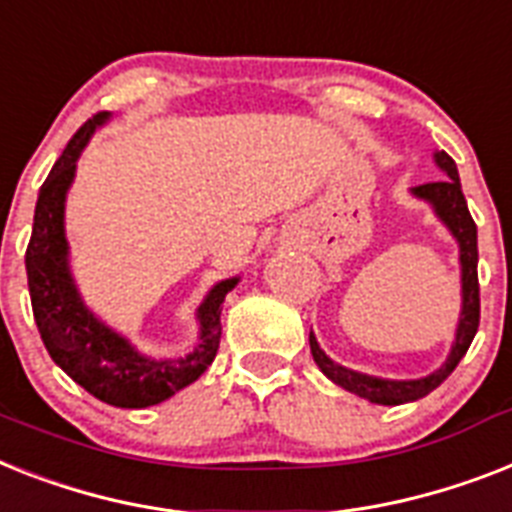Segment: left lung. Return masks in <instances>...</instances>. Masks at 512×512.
Listing matches in <instances>:
<instances>
[{"mask_svg": "<svg viewBox=\"0 0 512 512\" xmlns=\"http://www.w3.org/2000/svg\"><path fill=\"white\" fill-rule=\"evenodd\" d=\"M436 165L447 173L442 181H431V184L415 186V197L431 202L436 215L444 220V226L450 228L452 236L460 244V265H463V313H460L458 334H455V344L447 357V363L426 378H415V381H386V378L363 376V373L347 371L342 365H336L326 352L318 347L313 331H310V350H313L315 363L326 373L334 384H339L347 392L365 397V400L378 402V405H402V402H415L434 392L436 386L442 384L444 378L450 376L463 355L471 347L473 336L479 331L481 318V299H479V244H476V223H473L471 213H468V202L460 189L458 165L447 152H436Z\"/></svg>", "mask_w": 512, "mask_h": 512, "instance_id": "8db88e82", "label": "left lung"}]
</instances>
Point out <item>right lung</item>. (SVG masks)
<instances>
[{"label":"right lung","mask_w":512,"mask_h":512,"mask_svg":"<svg viewBox=\"0 0 512 512\" xmlns=\"http://www.w3.org/2000/svg\"><path fill=\"white\" fill-rule=\"evenodd\" d=\"M107 118V112H97L78 128L41 186L26 249L28 292L41 342L62 371L107 405L149 407L197 381L213 363L220 344V307L239 278L215 284L213 292L199 305V344L181 360L139 355L123 336L83 307L68 270L62 213L68 186L76 176L78 155L94 128L102 126Z\"/></svg>","instance_id":"1"}]
</instances>
